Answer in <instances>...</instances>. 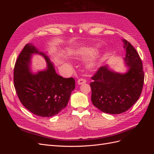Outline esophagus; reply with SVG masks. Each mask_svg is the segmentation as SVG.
Here are the masks:
<instances>
[{"label": "esophagus", "instance_id": "34e87169", "mask_svg": "<svg viewBox=\"0 0 154 154\" xmlns=\"http://www.w3.org/2000/svg\"><path fill=\"white\" fill-rule=\"evenodd\" d=\"M87 82V80L84 78H80L79 80H78V83L79 85H81L83 84V83H85Z\"/></svg>", "mask_w": 154, "mask_h": 154}]
</instances>
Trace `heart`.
<instances>
[{
	"label": "heart",
	"instance_id": "obj_1",
	"mask_svg": "<svg viewBox=\"0 0 154 154\" xmlns=\"http://www.w3.org/2000/svg\"><path fill=\"white\" fill-rule=\"evenodd\" d=\"M95 52V49L93 48H85V49H81L80 51L78 52V55L79 57L82 59H85L90 56L92 55ZM96 58H94V60H92V61L88 63V67L89 68H92L94 67L96 64L97 63Z\"/></svg>",
	"mask_w": 154,
	"mask_h": 154
}]
</instances>
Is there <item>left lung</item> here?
Wrapping results in <instances>:
<instances>
[{"label":"left lung","mask_w":154,"mask_h":154,"mask_svg":"<svg viewBox=\"0 0 154 154\" xmlns=\"http://www.w3.org/2000/svg\"><path fill=\"white\" fill-rule=\"evenodd\" d=\"M123 41L128 71L125 74L115 72L106 66L100 67L91 78L92 104L105 113L119 114L128 110L142 92L144 78L142 61L131 44Z\"/></svg>","instance_id":"left-lung-1"}]
</instances>
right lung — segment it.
<instances>
[{"label":"right lung","instance_id":"add662e5","mask_svg":"<svg viewBox=\"0 0 154 154\" xmlns=\"http://www.w3.org/2000/svg\"><path fill=\"white\" fill-rule=\"evenodd\" d=\"M34 53L45 57L48 63L46 71L30 73V60ZM13 76L14 86L22 104L40 117H52L66 108L75 88L73 78L58 75L48 56L31 44H26L18 56Z\"/></svg>","mask_w":154,"mask_h":154}]
</instances>
